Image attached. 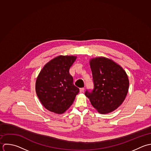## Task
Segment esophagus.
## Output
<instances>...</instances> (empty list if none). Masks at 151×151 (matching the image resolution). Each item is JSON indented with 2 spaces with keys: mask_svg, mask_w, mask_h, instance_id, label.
Wrapping results in <instances>:
<instances>
[{
  "mask_svg": "<svg viewBox=\"0 0 151 151\" xmlns=\"http://www.w3.org/2000/svg\"><path fill=\"white\" fill-rule=\"evenodd\" d=\"M84 90H85V88H82L80 89V93H82L84 92Z\"/></svg>",
  "mask_w": 151,
  "mask_h": 151,
  "instance_id": "esophagus-1",
  "label": "esophagus"
}]
</instances>
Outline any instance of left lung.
I'll return each instance as SVG.
<instances>
[{"label": "left lung", "instance_id": "obj_1", "mask_svg": "<svg viewBox=\"0 0 151 151\" xmlns=\"http://www.w3.org/2000/svg\"><path fill=\"white\" fill-rule=\"evenodd\" d=\"M94 88L85 94L101 114L116 109L124 101L129 89V79L124 69L112 60L98 57L90 60Z\"/></svg>", "mask_w": 151, "mask_h": 151}]
</instances>
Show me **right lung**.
<instances>
[{
  "label": "right lung",
  "instance_id": "1",
  "mask_svg": "<svg viewBox=\"0 0 151 151\" xmlns=\"http://www.w3.org/2000/svg\"><path fill=\"white\" fill-rule=\"evenodd\" d=\"M76 58L58 56L47 62L40 70L36 81V92L48 111L58 114L64 113L79 92L69 73V69Z\"/></svg>",
  "mask_w": 151,
  "mask_h": 151
}]
</instances>
